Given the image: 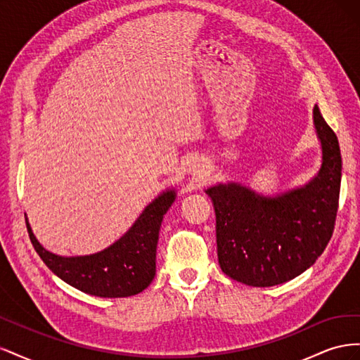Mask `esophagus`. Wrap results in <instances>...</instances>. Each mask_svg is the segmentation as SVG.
<instances>
[{"label":"esophagus","mask_w":360,"mask_h":360,"mask_svg":"<svg viewBox=\"0 0 360 360\" xmlns=\"http://www.w3.org/2000/svg\"><path fill=\"white\" fill-rule=\"evenodd\" d=\"M189 171L193 174V176L201 177V176H204V174L207 172V165L204 163V160L197 159V160H193L191 165H189Z\"/></svg>","instance_id":"obj_1"}]
</instances>
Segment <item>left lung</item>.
I'll return each mask as SVG.
<instances>
[{
  "instance_id": "8db88e82",
  "label": "left lung",
  "mask_w": 360,
  "mask_h": 360,
  "mask_svg": "<svg viewBox=\"0 0 360 360\" xmlns=\"http://www.w3.org/2000/svg\"><path fill=\"white\" fill-rule=\"evenodd\" d=\"M323 160L302 188L264 197L238 183L205 191L216 213L217 259L225 275L250 287H274L309 269L328 246L341 189L338 138L314 106Z\"/></svg>"
}]
</instances>
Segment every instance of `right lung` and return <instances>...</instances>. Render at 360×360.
Listing matches in <instances>:
<instances>
[{
	"label": "right lung",
	"instance_id": "right-lung-1",
	"mask_svg": "<svg viewBox=\"0 0 360 360\" xmlns=\"http://www.w3.org/2000/svg\"><path fill=\"white\" fill-rule=\"evenodd\" d=\"M174 200V189L159 195L123 237L91 255H56L37 242L25 219L27 230L43 263L69 285L97 297H129L146 290L155 279L159 230Z\"/></svg>",
	"mask_w": 360,
	"mask_h": 360
}]
</instances>
